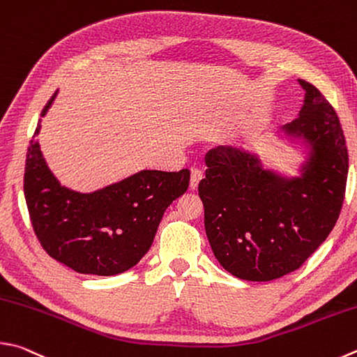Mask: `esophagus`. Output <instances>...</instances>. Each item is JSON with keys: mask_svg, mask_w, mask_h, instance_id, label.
Segmentation results:
<instances>
[{"mask_svg": "<svg viewBox=\"0 0 357 357\" xmlns=\"http://www.w3.org/2000/svg\"><path fill=\"white\" fill-rule=\"evenodd\" d=\"M201 179H203V172L198 170V168H192V172H190V189L192 190L198 189V184L201 183Z\"/></svg>", "mask_w": 357, "mask_h": 357, "instance_id": "esophagus-1", "label": "esophagus"}]
</instances>
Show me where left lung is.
I'll return each mask as SVG.
<instances>
[{"mask_svg": "<svg viewBox=\"0 0 357 357\" xmlns=\"http://www.w3.org/2000/svg\"><path fill=\"white\" fill-rule=\"evenodd\" d=\"M298 119L284 128L312 145L303 178L264 170L241 148L220 146L206 158L198 185L204 226L220 265L241 280L271 281L301 267L326 241L347 190L348 150L339 116L312 84Z\"/></svg>", "mask_w": 357, "mask_h": 357, "instance_id": "left-lung-1", "label": "left lung"}]
</instances>
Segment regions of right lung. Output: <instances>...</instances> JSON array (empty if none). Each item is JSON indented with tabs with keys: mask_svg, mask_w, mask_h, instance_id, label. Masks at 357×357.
I'll use <instances>...</instances> for the list:
<instances>
[{
	"mask_svg": "<svg viewBox=\"0 0 357 357\" xmlns=\"http://www.w3.org/2000/svg\"><path fill=\"white\" fill-rule=\"evenodd\" d=\"M56 93L43 107L48 112ZM26 154V206L42 248L57 262L84 275L111 276L146 255L162 215L189 189L190 172L145 170L92 193L59 184L45 164L37 134Z\"/></svg>",
	"mask_w": 357,
	"mask_h": 357,
	"instance_id": "1",
	"label": "right lung"
}]
</instances>
